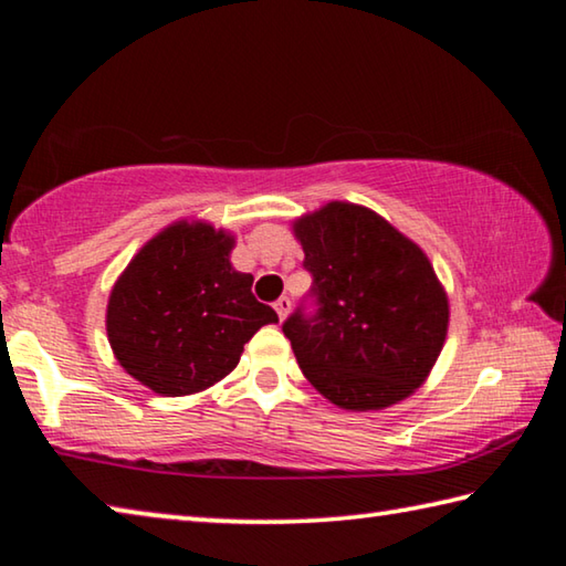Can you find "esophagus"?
Returning <instances> with one entry per match:
<instances>
[{
    "instance_id": "34e87169",
    "label": "esophagus",
    "mask_w": 566,
    "mask_h": 566,
    "mask_svg": "<svg viewBox=\"0 0 566 566\" xmlns=\"http://www.w3.org/2000/svg\"><path fill=\"white\" fill-rule=\"evenodd\" d=\"M274 310H276V314H280V319H284L286 314H290V310H292L290 296H280V300L274 302Z\"/></svg>"
}]
</instances>
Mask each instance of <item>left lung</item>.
I'll use <instances>...</instances> for the list:
<instances>
[{
    "label": "left lung",
    "mask_w": 566,
    "mask_h": 566,
    "mask_svg": "<svg viewBox=\"0 0 566 566\" xmlns=\"http://www.w3.org/2000/svg\"><path fill=\"white\" fill-rule=\"evenodd\" d=\"M317 312L282 324L332 405L385 409L415 395L444 347L449 302L427 254L367 207L329 202L294 222Z\"/></svg>",
    "instance_id": "obj_1"
}]
</instances>
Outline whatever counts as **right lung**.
I'll use <instances>...</instances> for the list:
<instances>
[{
	"label": "right lung",
	"instance_id": "1",
	"mask_svg": "<svg viewBox=\"0 0 566 566\" xmlns=\"http://www.w3.org/2000/svg\"><path fill=\"white\" fill-rule=\"evenodd\" d=\"M234 237L207 222L161 229L134 254L107 304V337L127 375L165 397L212 387L232 371L272 306L237 272Z\"/></svg>",
	"mask_w": 566,
	"mask_h": 566
}]
</instances>
